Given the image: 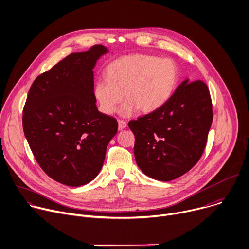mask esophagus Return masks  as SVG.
<instances>
[{"label":"esophagus","mask_w":249,"mask_h":249,"mask_svg":"<svg viewBox=\"0 0 249 249\" xmlns=\"http://www.w3.org/2000/svg\"><path fill=\"white\" fill-rule=\"evenodd\" d=\"M118 124H119V129H121V130L124 129L127 126V124L124 121H122V120H119Z\"/></svg>","instance_id":"34e87169"}]
</instances>
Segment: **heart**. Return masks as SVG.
<instances>
[{"instance_id": "heart-1", "label": "heart", "mask_w": 249, "mask_h": 249, "mask_svg": "<svg viewBox=\"0 0 249 249\" xmlns=\"http://www.w3.org/2000/svg\"><path fill=\"white\" fill-rule=\"evenodd\" d=\"M106 77L97 80L93 89L102 113L114 114L124 95L127 101L122 108L124 116L131 115L136 109L148 114L171 98L179 79V69L172 59L134 54L110 63Z\"/></svg>"}]
</instances>
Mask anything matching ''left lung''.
<instances>
[{
    "mask_svg": "<svg viewBox=\"0 0 249 249\" xmlns=\"http://www.w3.org/2000/svg\"><path fill=\"white\" fill-rule=\"evenodd\" d=\"M212 121L207 84L182 81L161 108L128 123L137 166L162 181L184 175L201 158Z\"/></svg>",
    "mask_w": 249,
    "mask_h": 249,
    "instance_id": "1",
    "label": "left lung"
}]
</instances>
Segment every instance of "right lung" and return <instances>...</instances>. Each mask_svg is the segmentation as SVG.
Instances as JSON below:
<instances>
[{
    "instance_id": "add662e5",
    "label": "right lung",
    "mask_w": 249,
    "mask_h": 249,
    "mask_svg": "<svg viewBox=\"0 0 249 249\" xmlns=\"http://www.w3.org/2000/svg\"><path fill=\"white\" fill-rule=\"evenodd\" d=\"M102 45L69 55L33 81L23 108L24 135L35 160L54 180L80 186L100 172L118 131L115 118L98 111L93 69Z\"/></svg>"
}]
</instances>
